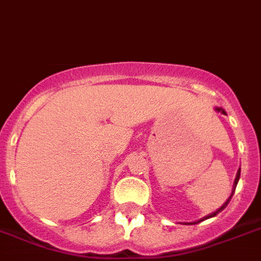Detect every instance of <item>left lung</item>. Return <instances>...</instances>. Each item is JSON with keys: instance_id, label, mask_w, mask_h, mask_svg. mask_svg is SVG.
Instances as JSON below:
<instances>
[{"instance_id": "left-lung-1", "label": "left lung", "mask_w": 261, "mask_h": 261, "mask_svg": "<svg viewBox=\"0 0 261 261\" xmlns=\"http://www.w3.org/2000/svg\"><path fill=\"white\" fill-rule=\"evenodd\" d=\"M214 109H215V112H218V113H221V114H225V115H226V112H225V110H223V109H222V108H214ZM239 177H240V168L238 169V172H237V177H235V180H234V187H232V192H231L230 197H228V198L226 199V202L223 203V205H222L218 210H215V212H214V213H212V214L206 215V217H203V218H201V219H199V221H196V222H187V223H185V225H193V223H198V222H202V221H205V219L213 218V217H215V215L218 214V213H221L222 210L225 209L226 206L228 205V202H230V199H231V197H232V194H234L235 188H237L238 181H239Z\"/></svg>"}]
</instances>
